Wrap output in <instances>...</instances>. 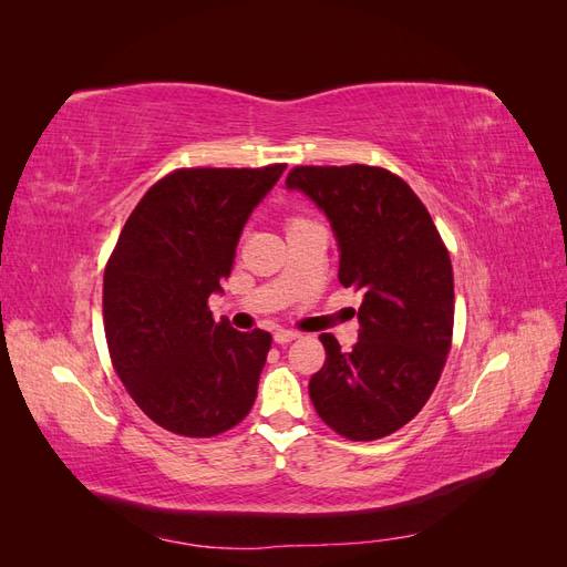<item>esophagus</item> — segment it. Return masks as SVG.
Masks as SVG:
<instances>
[{
	"label": "esophagus",
	"mask_w": 567,
	"mask_h": 567,
	"mask_svg": "<svg viewBox=\"0 0 567 567\" xmlns=\"http://www.w3.org/2000/svg\"><path fill=\"white\" fill-rule=\"evenodd\" d=\"M300 338V333H296V331H277L274 333V342H277V346H288V342H293V340H298Z\"/></svg>",
	"instance_id": "34e87169"
}]
</instances>
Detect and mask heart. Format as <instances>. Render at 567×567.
<instances>
[{"label":"heart","mask_w":567,"mask_h":567,"mask_svg":"<svg viewBox=\"0 0 567 567\" xmlns=\"http://www.w3.org/2000/svg\"><path fill=\"white\" fill-rule=\"evenodd\" d=\"M310 225H317V221L307 219V217H300V215H293L286 219V231H293V229H300V227H310Z\"/></svg>","instance_id":"heart-1"}]
</instances>
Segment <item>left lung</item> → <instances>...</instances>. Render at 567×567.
Segmentation results:
<instances>
[{
    "label": "left lung",
    "mask_w": 567,
    "mask_h": 567,
    "mask_svg": "<svg viewBox=\"0 0 567 567\" xmlns=\"http://www.w3.org/2000/svg\"><path fill=\"white\" fill-rule=\"evenodd\" d=\"M286 184L329 215L340 246L338 279L364 293L350 352L331 333L319 336L326 362L310 381L312 404L342 437H385L425 406L447 364L450 250L421 198L385 167L298 165Z\"/></svg>",
    "instance_id": "left-lung-1"
}]
</instances>
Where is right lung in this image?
Returning a JSON list of instances; mask_svg holds the SVG:
<instances>
[{"label":"right lung","mask_w":567,"mask_h":567,"mask_svg":"<svg viewBox=\"0 0 567 567\" xmlns=\"http://www.w3.org/2000/svg\"><path fill=\"white\" fill-rule=\"evenodd\" d=\"M286 169L179 167L127 217L104 271V331L130 398L165 431L215 437L252 409L271 336L215 321L246 219Z\"/></svg>","instance_id":"1"}]
</instances>
